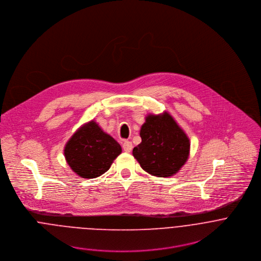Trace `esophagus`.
<instances>
[{
  "instance_id": "esophagus-1",
  "label": "esophagus",
  "mask_w": 261,
  "mask_h": 261,
  "mask_svg": "<svg viewBox=\"0 0 261 261\" xmlns=\"http://www.w3.org/2000/svg\"><path fill=\"white\" fill-rule=\"evenodd\" d=\"M122 148H123V150L125 152H130L132 149H133V144L130 142H128V141H125L123 143V145H122Z\"/></svg>"
}]
</instances>
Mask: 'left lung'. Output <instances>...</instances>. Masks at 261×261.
<instances>
[{"label":"left lung","instance_id":"8db88e82","mask_svg":"<svg viewBox=\"0 0 261 261\" xmlns=\"http://www.w3.org/2000/svg\"><path fill=\"white\" fill-rule=\"evenodd\" d=\"M142 143L133 149L134 158L151 176L176 175L190 155V140L171 113H149L141 126Z\"/></svg>","mask_w":261,"mask_h":261}]
</instances>
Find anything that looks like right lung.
Wrapping results in <instances>:
<instances>
[{
    "label": "right lung",
    "instance_id": "add662e5",
    "mask_svg": "<svg viewBox=\"0 0 261 261\" xmlns=\"http://www.w3.org/2000/svg\"><path fill=\"white\" fill-rule=\"evenodd\" d=\"M63 151L73 173L80 178L94 179L110 170L122 149L112 136L91 119L76 129Z\"/></svg>",
    "mask_w": 261,
    "mask_h": 261
}]
</instances>
